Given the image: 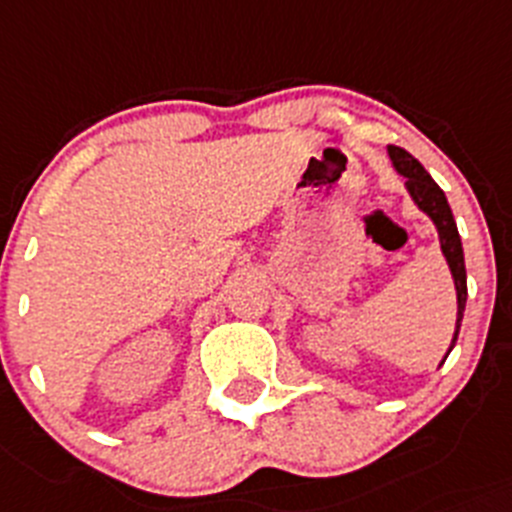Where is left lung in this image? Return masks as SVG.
Returning <instances> with one entry per match:
<instances>
[{"label":"left lung","instance_id":"left-lung-1","mask_svg":"<svg viewBox=\"0 0 512 512\" xmlns=\"http://www.w3.org/2000/svg\"><path fill=\"white\" fill-rule=\"evenodd\" d=\"M389 156L394 169L399 171L404 179H407V189L412 194V199L417 202V207L422 209L424 214H429V219L434 222L439 232V245H442L444 257H447V265L452 270V278H455L457 288V328L455 338H452L450 351L455 348L457 336H460L462 326V313H465L467 303V272H465V255H462V240L460 232H457L455 217H452V209L447 204V197L444 191L439 189L437 181L424 171V166L414 159L412 154H407L404 148L389 146ZM450 356V353H447Z\"/></svg>","mask_w":512,"mask_h":512}]
</instances>
